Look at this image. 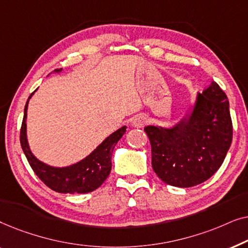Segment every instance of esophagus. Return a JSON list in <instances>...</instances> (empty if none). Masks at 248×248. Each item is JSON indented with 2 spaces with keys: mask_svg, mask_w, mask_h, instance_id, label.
<instances>
[{
  "mask_svg": "<svg viewBox=\"0 0 248 248\" xmlns=\"http://www.w3.org/2000/svg\"><path fill=\"white\" fill-rule=\"evenodd\" d=\"M145 123H147V118H145L143 115H137V116L132 118V125H133L134 127H143Z\"/></svg>",
  "mask_w": 248,
  "mask_h": 248,
  "instance_id": "1",
  "label": "esophagus"
}]
</instances>
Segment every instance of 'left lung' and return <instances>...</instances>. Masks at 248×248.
Listing matches in <instances>:
<instances>
[{"label":"left lung","mask_w":248,"mask_h":248,"mask_svg":"<svg viewBox=\"0 0 248 248\" xmlns=\"http://www.w3.org/2000/svg\"><path fill=\"white\" fill-rule=\"evenodd\" d=\"M152 168L166 184L192 187L209 179L225 160L232 140L226 93L212 82L171 127H144Z\"/></svg>","instance_id":"8db88e82"}]
</instances>
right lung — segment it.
I'll use <instances>...</instances> for the list:
<instances>
[{
	"instance_id": "right-lung-1",
	"label": "right lung",
	"mask_w": 248,
	"mask_h": 248,
	"mask_svg": "<svg viewBox=\"0 0 248 248\" xmlns=\"http://www.w3.org/2000/svg\"><path fill=\"white\" fill-rule=\"evenodd\" d=\"M62 69L54 72L60 73ZM30 94L25 106V115L20 131V143L25 152L29 165L31 166L35 174L53 191L59 193H89L97 189L106 181L111 170V155L115 145L121 140L126 131V126H122L107 137L89 155L76 164L66 167H53L37 159L30 150L27 140V109H28Z\"/></svg>"
}]
</instances>
